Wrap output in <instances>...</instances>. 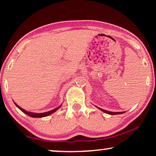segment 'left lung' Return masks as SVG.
Masks as SVG:
<instances>
[{"instance_id":"8db88e82","label":"left lung","mask_w":156,"mask_h":156,"mask_svg":"<svg viewBox=\"0 0 156 156\" xmlns=\"http://www.w3.org/2000/svg\"><path fill=\"white\" fill-rule=\"evenodd\" d=\"M99 109H100L101 111H102V112L107 113V114H110V115H116V114H122V113H124L125 112H108V111H106L105 109H100V108H99Z\"/></svg>"}]
</instances>
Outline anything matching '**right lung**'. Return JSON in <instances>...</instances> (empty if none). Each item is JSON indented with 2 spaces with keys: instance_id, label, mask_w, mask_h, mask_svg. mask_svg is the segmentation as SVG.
<instances>
[{
  "instance_id": "obj_1",
  "label": "right lung",
  "mask_w": 156,
  "mask_h": 156,
  "mask_svg": "<svg viewBox=\"0 0 156 156\" xmlns=\"http://www.w3.org/2000/svg\"><path fill=\"white\" fill-rule=\"evenodd\" d=\"M15 103V102H14ZM16 106L18 109H20V110L22 111V112L23 113H26V114L28 115L29 116H30V117H32V118H43V117H45V116H48L50 114H51V113H54L55 112H56V110H58L59 109V108H60V107H61V105H60V107L56 108V109H53L51 111H49V112H44V113H32V112H27V111H25V109H22V108L20 107L17 104H16Z\"/></svg>"
}]
</instances>
